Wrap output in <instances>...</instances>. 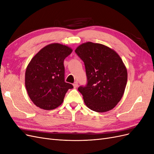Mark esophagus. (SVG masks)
Segmentation results:
<instances>
[{
  "instance_id": "1",
  "label": "esophagus",
  "mask_w": 154,
  "mask_h": 154,
  "mask_svg": "<svg viewBox=\"0 0 154 154\" xmlns=\"http://www.w3.org/2000/svg\"><path fill=\"white\" fill-rule=\"evenodd\" d=\"M73 87H74V88H76L78 87V82H75L74 83Z\"/></svg>"
}]
</instances>
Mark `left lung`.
<instances>
[{"label": "left lung", "mask_w": 154, "mask_h": 154, "mask_svg": "<svg viewBox=\"0 0 154 154\" xmlns=\"http://www.w3.org/2000/svg\"><path fill=\"white\" fill-rule=\"evenodd\" d=\"M85 63L86 87L78 89L86 106L97 112L113 109L122 100L127 82V70L116 51L103 44L87 42L75 49Z\"/></svg>", "instance_id": "1"}]
</instances>
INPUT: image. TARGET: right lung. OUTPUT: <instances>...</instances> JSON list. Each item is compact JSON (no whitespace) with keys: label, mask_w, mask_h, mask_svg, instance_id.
Instances as JSON below:
<instances>
[{"label":"right lung","mask_w":154,"mask_h":154,"mask_svg":"<svg viewBox=\"0 0 154 154\" xmlns=\"http://www.w3.org/2000/svg\"><path fill=\"white\" fill-rule=\"evenodd\" d=\"M67 45L50 44L41 49L27 65L25 85L29 98L36 106L53 110L61 105L72 85L64 81L63 61L72 53Z\"/></svg>","instance_id":"1"}]
</instances>
